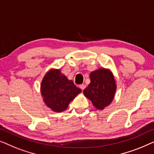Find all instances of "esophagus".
<instances>
[{"label": "esophagus", "mask_w": 154, "mask_h": 154, "mask_svg": "<svg viewBox=\"0 0 154 154\" xmlns=\"http://www.w3.org/2000/svg\"><path fill=\"white\" fill-rule=\"evenodd\" d=\"M79 87H80V88H81L82 90H84V88H86V85H85V84H81V85L79 86Z\"/></svg>", "instance_id": "1"}]
</instances>
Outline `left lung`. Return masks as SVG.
Listing matches in <instances>:
<instances>
[{"label":"left lung","mask_w":154,"mask_h":154,"mask_svg":"<svg viewBox=\"0 0 154 154\" xmlns=\"http://www.w3.org/2000/svg\"><path fill=\"white\" fill-rule=\"evenodd\" d=\"M91 82L84 90V94L92 102L96 109L103 110L113 100L116 84L109 70L100 68L90 74Z\"/></svg>","instance_id":"obj_1"}]
</instances>
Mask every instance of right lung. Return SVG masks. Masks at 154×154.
<instances>
[{"mask_svg":"<svg viewBox=\"0 0 154 154\" xmlns=\"http://www.w3.org/2000/svg\"><path fill=\"white\" fill-rule=\"evenodd\" d=\"M40 88L45 103L56 112L65 111L70 102L82 91L58 69H51L47 72Z\"/></svg>","mask_w":154,"mask_h":154,"instance_id":"add662e5","label":"right lung"}]
</instances>
